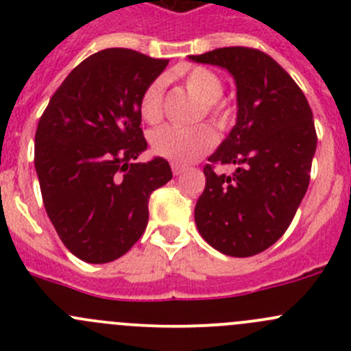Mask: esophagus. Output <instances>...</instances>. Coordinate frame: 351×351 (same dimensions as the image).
I'll return each mask as SVG.
<instances>
[{
	"mask_svg": "<svg viewBox=\"0 0 351 351\" xmlns=\"http://www.w3.org/2000/svg\"><path fill=\"white\" fill-rule=\"evenodd\" d=\"M171 169H173V173H175L176 176L178 175H182V173H185V166H182V165H176V162H173L171 165Z\"/></svg>",
	"mask_w": 351,
	"mask_h": 351,
	"instance_id": "1",
	"label": "esophagus"
}]
</instances>
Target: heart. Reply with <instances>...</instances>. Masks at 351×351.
<instances>
[{
  "mask_svg": "<svg viewBox=\"0 0 351 351\" xmlns=\"http://www.w3.org/2000/svg\"><path fill=\"white\" fill-rule=\"evenodd\" d=\"M183 84L202 101L198 117H208L219 129H226L234 119V108L222 97L224 83L221 76L205 66H193L183 73ZM141 115L146 122L156 123L165 113V81L154 80L146 86L139 101ZM215 136L205 123L193 127L165 125L151 136V149L159 158L176 165H189L214 147Z\"/></svg>",
  "mask_w": 351,
  "mask_h": 351,
  "instance_id": "heart-1",
  "label": "heart"
}]
</instances>
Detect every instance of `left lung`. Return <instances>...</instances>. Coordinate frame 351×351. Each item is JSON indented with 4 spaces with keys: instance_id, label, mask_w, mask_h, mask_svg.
I'll return each mask as SVG.
<instances>
[{
    "instance_id": "8db88e82",
    "label": "left lung",
    "mask_w": 351,
    "mask_h": 351,
    "mask_svg": "<svg viewBox=\"0 0 351 351\" xmlns=\"http://www.w3.org/2000/svg\"><path fill=\"white\" fill-rule=\"evenodd\" d=\"M190 59L226 67L238 86V122L204 166L197 228L221 253L254 256L284 236L307 192L317 144L313 110L290 74L258 49L222 47ZM215 164L237 171L217 173Z\"/></svg>"
}]
</instances>
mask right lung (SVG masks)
Masks as SVG:
<instances>
[{"label": "right lung", "mask_w": 351, "mask_h": 351, "mask_svg": "<svg viewBox=\"0 0 351 351\" xmlns=\"http://www.w3.org/2000/svg\"><path fill=\"white\" fill-rule=\"evenodd\" d=\"M130 49L80 62L35 130V169L59 238L86 263L125 254L146 231L151 193L173 178L168 161L136 162L147 147L141 95L168 66Z\"/></svg>", "instance_id": "add662e5"}]
</instances>
